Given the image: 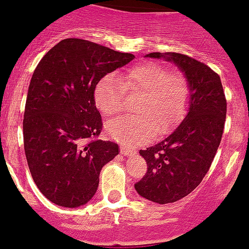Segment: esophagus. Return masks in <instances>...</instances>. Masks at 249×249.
<instances>
[{
  "label": "esophagus",
  "mask_w": 249,
  "mask_h": 249,
  "mask_svg": "<svg viewBox=\"0 0 249 249\" xmlns=\"http://www.w3.org/2000/svg\"><path fill=\"white\" fill-rule=\"evenodd\" d=\"M121 153H122L124 157H131V156H135V151L131 148H128V147H121Z\"/></svg>",
  "instance_id": "obj_1"
}]
</instances>
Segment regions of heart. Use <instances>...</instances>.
<instances>
[{"instance_id":"1","label":"heart","mask_w":249,"mask_h":249,"mask_svg":"<svg viewBox=\"0 0 249 249\" xmlns=\"http://www.w3.org/2000/svg\"><path fill=\"white\" fill-rule=\"evenodd\" d=\"M126 91L142 93L136 117H121L106 124L107 135L127 146L146 143L153 135H166L183 120L191 100V87L181 73H171L156 62L132 67L121 82L114 74H106L94 89V102L105 116L122 111Z\"/></svg>"}]
</instances>
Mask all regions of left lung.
I'll list each match as a JSON object with an SVG mask.
<instances>
[{"label": "left lung", "mask_w": 249, "mask_h": 249, "mask_svg": "<svg viewBox=\"0 0 249 249\" xmlns=\"http://www.w3.org/2000/svg\"><path fill=\"white\" fill-rule=\"evenodd\" d=\"M179 68L191 87L181 124L158 143L141 149L147 173L135 184L138 195L155 203H173L190 195L208 172L223 133L227 102L221 78L204 63L176 52H152Z\"/></svg>", "instance_id": "1"}]
</instances>
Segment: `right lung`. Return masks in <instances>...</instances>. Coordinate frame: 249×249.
<instances>
[{"instance_id": "1", "label": "right lung", "mask_w": 249, "mask_h": 249, "mask_svg": "<svg viewBox=\"0 0 249 249\" xmlns=\"http://www.w3.org/2000/svg\"><path fill=\"white\" fill-rule=\"evenodd\" d=\"M135 56L81 38H66L39 61L31 78L23 118V142L35 183L54 204H86L100 183V172L120 147L94 140L101 114L94 89L107 73Z\"/></svg>"}]
</instances>
